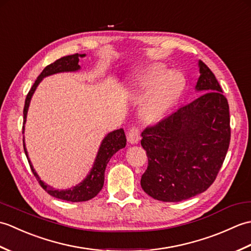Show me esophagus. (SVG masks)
Returning a JSON list of instances; mask_svg holds the SVG:
<instances>
[{"label": "esophagus", "instance_id": "obj_1", "mask_svg": "<svg viewBox=\"0 0 251 251\" xmlns=\"http://www.w3.org/2000/svg\"><path fill=\"white\" fill-rule=\"evenodd\" d=\"M127 140H128L129 143H138V141L140 140V130L138 127L132 126L128 130V134H127Z\"/></svg>", "mask_w": 251, "mask_h": 251}]
</instances>
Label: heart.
Here are the masks:
<instances>
[{
    "instance_id": "1",
    "label": "heart",
    "mask_w": 251,
    "mask_h": 251,
    "mask_svg": "<svg viewBox=\"0 0 251 251\" xmlns=\"http://www.w3.org/2000/svg\"><path fill=\"white\" fill-rule=\"evenodd\" d=\"M130 86L135 94L146 96L142 116L148 121H156L179 98L184 78L179 72H167L163 66H153L132 78Z\"/></svg>"
}]
</instances>
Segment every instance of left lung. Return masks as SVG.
<instances>
[{
	"instance_id": "obj_1",
	"label": "left lung",
	"mask_w": 251,
	"mask_h": 251,
	"mask_svg": "<svg viewBox=\"0 0 251 251\" xmlns=\"http://www.w3.org/2000/svg\"><path fill=\"white\" fill-rule=\"evenodd\" d=\"M201 95L141 134L148 168L141 188L162 201H181L214 183L231 139L230 112L215 74L199 61Z\"/></svg>"
}]
</instances>
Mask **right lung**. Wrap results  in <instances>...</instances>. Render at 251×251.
<instances>
[{
  "label": "right lung",
  "mask_w": 251,
  "mask_h": 251,
  "mask_svg": "<svg viewBox=\"0 0 251 251\" xmlns=\"http://www.w3.org/2000/svg\"><path fill=\"white\" fill-rule=\"evenodd\" d=\"M85 56H86L85 54H82V55L74 54V55L62 57L60 59H58L55 62H52L50 65L47 66L44 70L42 71L40 75L37 76L33 86L31 87L28 95H26V98L25 101L23 134L25 132V123L26 120V114H28L30 101H31L32 96H33L35 92L37 85L41 83V81L44 77L52 75V74L61 73V72L78 71L79 69H81V67L78 65L79 58H83ZM23 141H24V150H25L26 158H28L32 173H33V175L35 176L36 180L39 181L40 185L47 192V193L56 197V199L67 201H86L94 199V197L101 191V189H102L103 183H104V172H105L106 164L109 163L110 158L113 156L117 151L121 150L123 148H125L126 136L123 128L109 132V134L103 138L102 142H101L97 156H96L95 163L93 165V168L90 169V172L86 176V178H85L82 182H79L77 185L67 190H55L54 188H51L50 185L46 184L41 180V178L39 177V175L36 174L29 159L28 152H26L25 145V137Z\"/></svg>",
  "instance_id": "add662e5"
}]
</instances>
